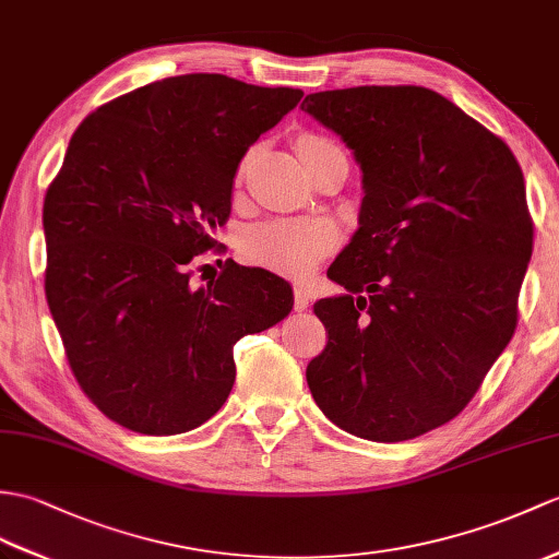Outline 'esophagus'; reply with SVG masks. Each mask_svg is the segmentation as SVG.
Wrapping results in <instances>:
<instances>
[{
    "mask_svg": "<svg viewBox=\"0 0 559 559\" xmlns=\"http://www.w3.org/2000/svg\"><path fill=\"white\" fill-rule=\"evenodd\" d=\"M309 300H311V290L309 285H295V309L297 311H305L309 307Z\"/></svg>",
    "mask_w": 559,
    "mask_h": 559,
    "instance_id": "esophagus-1",
    "label": "esophagus"
}]
</instances>
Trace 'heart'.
<instances>
[{
	"label": "heart",
	"mask_w": 559,
	"mask_h": 559,
	"mask_svg": "<svg viewBox=\"0 0 559 559\" xmlns=\"http://www.w3.org/2000/svg\"><path fill=\"white\" fill-rule=\"evenodd\" d=\"M319 135L300 140V154L329 147ZM338 242V230L323 218H274L257 224L245 236V254L254 264L281 274H305Z\"/></svg>",
	"instance_id": "b5f03b06"
}]
</instances>
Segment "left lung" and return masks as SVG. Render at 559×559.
<instances>
[{"label": "left lung", "mask_w": 559, "mask_h": 559, "mask_svg": "<svg viewBox=\"0 0 559 559\" xmlns=\"http://www.w3.org/2000/svg\"><path fill=\"white\" fill-rule=\"evenodd\" d=\"M302 111L355 152L365 188L329 269L347 295L314 305L329 343L307 367L311 397L353 436L417 438L469 405L512 341L534 250L524 174L428 87L326 90Z\"/></svg>", "instance_id": "1"}]
</instances>
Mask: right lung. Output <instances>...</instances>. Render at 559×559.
<instances>
[{"mask_svg":"<svg viewBox=\"0 0 559 559\" xmlns=\"http://www.w3.org/2000/svg\"><path fill=\"white\" fill-rule=\"evenodd\" d=\"M302 90L188 73L102 104L45 194V295L93 405L145 436L212 419L236 381L233 345L293 309V288L228 259L190 283L230 216L238 164Z\"/></svg>","mask_w":559,"mask_h":559,"instance_id":"obj_1","label":"right lung"}]
</instances>
